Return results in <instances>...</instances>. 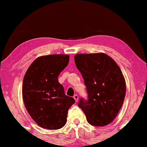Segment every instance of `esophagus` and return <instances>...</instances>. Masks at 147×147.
Returning <instances> with one entry per match:
<instances>
[{
  "label": "esophagus",
  "mask_w": 147,
  "mask_h": 147,
  "mask_svg": "<svg viewBox=\"0 0 147 147\" xmlns=\"http://www.w3.org/2000/svg\"><path fill=\"white\" fill-rule=\"evenodd\" d=\"M73 98H74V99L75 100L76 102H78V96L77 94L74 95V96H73Z\"/></svg>",
  "instance_id": "1"
}]
</instances>
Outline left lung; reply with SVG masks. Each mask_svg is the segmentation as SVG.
I'll return each mask as SVG.
<instances>
[{
	"mask_svg": "<svg viewBox=\"0 0 147 147\" xmlns=\"http://www.w3.org/2000/svg\"><path fill=\"white\" fill-rule=\"evenodd\" d=\"M74 62L88 94V100L81 98L78 106L90 124L106 126L114 120L125 96V80L121 69L112 58L103 53L77 54Z\"/></svg>",
	"mask_w": 147,
	"mask_h": 147,
	"instance_id": "1",
	"label": "left lung"
}]
</instances>
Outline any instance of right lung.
Instances as JSON below:
<instances>
[{
  "instance_id": "obj_1",
  "label": "right lung",
  "mask_w": 147,
  "mask_h": 147,
  "mask_svg": "<svg viewBox=\"0 0 147 147\" xmlns=\"http://www.w3.org/2000/svg\"><path fill=\"white\" fill-rule=\"evenodd\" d=\"M69 62L67 55H49L37 58L26 71L22 97L31 117L42 128L59 129L66 123L67 112L75 100L66 96L58 81Z\"/></svg>"
}]
</instances>
